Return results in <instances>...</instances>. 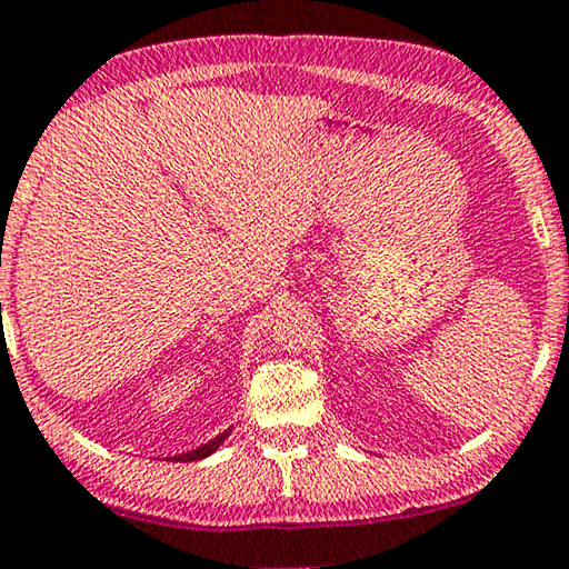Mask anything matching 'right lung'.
<instances>
[{"label": "right lung", "instance_id": "add662e5", "mask_svg": "<svg viewBox=\"0 0 569 569\" xmlns=\"http://www.w3.org/2000/svg\"><path fill=\"white\" fill-rule=\"evenodd\" d=\"M229 435H231V429H223L221 435H216L213 439H210V442L200 445V448H194V450L181 452V456H173V458H169V460H177V463H189V460H202V458L213 456V452H216L218 448H221L226 439H229Z\"/></svg>", "mask_w": 569, "mask_h": 569}]
</instances>
